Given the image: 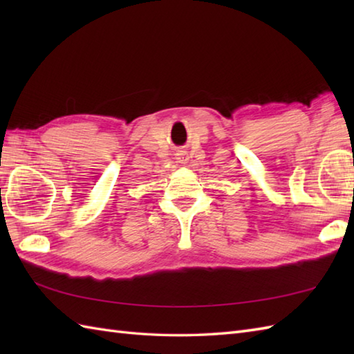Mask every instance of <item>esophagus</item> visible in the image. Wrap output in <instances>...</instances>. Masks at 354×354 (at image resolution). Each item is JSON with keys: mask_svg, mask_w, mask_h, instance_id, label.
<instances>
[{"mask_svg": "<svg viewBox=\"0 0 354 354\" xmlns=\"http://www.w3.org/2000/svg\"><path fill=\"white\" fill-rule=\"evenodd\" d=\"M176 155H178V160L183 162V161H184V158H185V152H184V150H179V152H178Z\"/></svg>", "mask_w": 354, "mask_h": 354, "instance_id": "34e87169", "label": "esophagus"}]
</instances>
